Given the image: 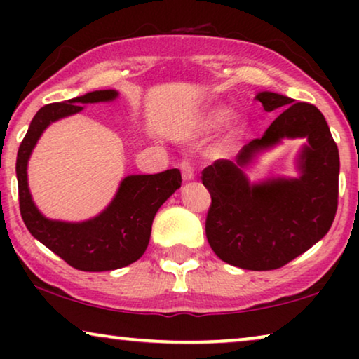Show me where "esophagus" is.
Returning a JSON list of instances; mask_svg holds the SVG:
<instances>
[{"label": "esophagus", "mask_w": 359, "mask_h": 359, "mask_svg": "<svg viewBox=\"0 0 359 359\" xmlns=\"http://www.w3.org/2000/svg\"><path fill=\"white\" fill-rule=\"evenodd\" d=\"M180 170H181V176H183L184 181H193L194 180V168L189 161H181L180 163Z\"/></svg>", "instance_id": "1"}]
</instances>
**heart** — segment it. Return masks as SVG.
Segmentation results:
<instances>
[{"label": "heart", "mask_w": 359, "mask_h": 359, "mask_svg": "<svg viewBox=\"0 0 359 359\" xmlns=\"http://www.w3.org/2000/svg\"><path fill=\"white\" fill-rule=\"evenodd\" d=\"M230 117V109L229 107H224V106H215L212 109H209L208 112H204L203 116H201V119L198 121V124L196 127L201 132H210V130H215L217 127H220L224 124L225 121H227ZM237 130V129H235Z\"/></svg>", "instance_id": "obj_1"}]
</instances>
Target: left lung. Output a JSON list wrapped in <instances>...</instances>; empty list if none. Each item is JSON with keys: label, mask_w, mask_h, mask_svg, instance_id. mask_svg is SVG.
Segmentation results:
<instances>
[{"label": "left lung", "mask_w": 359, "mask_h": 359, "mask_svg": "<svg viewBox=\"0 0 359 359\" xmlns=\"http://www.w3.org/2000/svg\"><path fill=\"white\" fill-rule=\"evenodd\" d=\"M264 111L286 107L262 139L235 160H217L203 171L210 204L205 237L222 262L242 269H278L325 237L338 205L340 156L325 117L313 104L273 91L257 95ZM283 138H306L296 179L248 180L244 168Z\"/></svg>", "instance_id": "8db88e82"}]
</instances>
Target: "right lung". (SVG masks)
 Here are the masks:
<instances>
[{
  "label": "right lung",
  "mask_w": 359,
  "mask_h": 359,
  "mask_svg": "<svg viewBox=\"0 0 359 359\" xmlns=\"http://www.w3.org/2000/svg\"><path fill=\"white\" fill-rule=\"evenodd\" d=\"M117 96L116 90H100L41 107L18 151L16 176L24 224L34 238L80 271H111L137 262L149 247L155 214L181 188L178 168L156 175H129L121 181L107 208L83 222L48 219L34 204L27 183V163L43 130L52 122L81 112L85 104L111 102Z\"/></svg>",
  "instance_id": "right-lung-1"
}]
</instances>
